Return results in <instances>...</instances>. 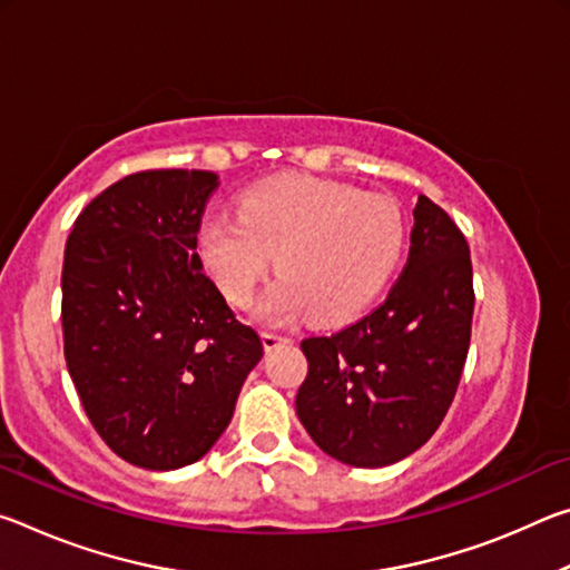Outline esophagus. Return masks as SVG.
Here are the masks:
<instances>
[{"instance_id": "esophagus-1", "label": "esophagus", "mask_w": 570, "mask_h": 570, "mask_svg": "<svg viewBox=\"0 0 570 570\" xmlns=\"http://www.w3.org/2000/svg\"><path fill=\"white\" fill-rule=\"evenodd\" d=\"M262 342H264V350L272 352L276 346H282L288 342V336L284 334H276V332H262Z\"/></svg>"}]
</instances>
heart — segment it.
<instances>
[{"mask_svg":"<svg viewBox=\"0 0 570 570\" xmlns=\"http://www.w3.org/2000/svg\"><path fill=\"white\" fill-rule=\"evenodd\" d=\"M407 224L390 196L342 183L278 178L240 200V216L200 226V258L230 304L244 306L276 256L282 276L258 298L264 322L346 320L372 302L400 264Z\"/></svg>","mask_w":570,"mask_h":570,"instance_id":"obj_1","label":"heart"}]
</instances>
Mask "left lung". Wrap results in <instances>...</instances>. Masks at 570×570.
<instances>
[{"label": "left lung", "instance_id": "obj_1", "mask_svg": "<svg viewBox=\"0 0 570 570\" xmlns=\"http://www.w3.org/2000/svg\"><path fill=\"white\" fill-rule=\"evenodd\" d=\"M410 258L374 312L308 336L296 414L326 455L384 468L412 455L445 417L468 360L472 264L462 230L428 196L412 210Z\"/></svg>", "mask_w": 570, "mask_h": 570}]
</instances>
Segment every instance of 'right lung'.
Returning <instances> with one entry per match:
<instances>
[{
  "label": "right lung",
  "instance_id": "1",
  "mask_svg": "<svg viewBox=\"0 0 570 570\" xmlns=\"http://www.w3.org/2000/svg\"><path fill=\"white\" fill-rule=\"evenodd\" d=\"M216 188L210 170L132 173L85 206L65 246L67 372L105 445L146 470L204 458L264 356L198 256Z\"/></svg>",
  "mask_w": 570,
  "mask_h": 570
}]
</instances>
